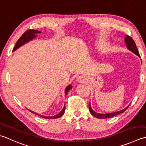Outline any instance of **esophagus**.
Returning a JSON list of instances; mask_svg holds the SVG:
<instances>
[{
    "instance_id": "1",
    "label": "esophagus",
    "mask_w": 146,
    "mask_h": 146,
    "mask_svg": "<svg viewBox=\"0 0 146 146\" xmlns=\"http://www.w3.org/2000/svg\"><path fill=\"white\" fill-rule=\"evenodd\" d=\"M85 78L82 76H80L78 77V78H77V80H78V82H80V83L84 82L85 81Z\"/></svg>"
}]
</instances>
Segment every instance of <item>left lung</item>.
Returning a JSON list of instances; mask_svg holds the SVG:
<instances>
[{
  "mask_svg": "<svg viewBox=\"0 0 146 146\" xmlns=\"http://www.w3.org/2000/svg\"><path fill=\"white\" fill-rule=\"evenodd\" d=\"M125 44H126V45H127V48H128V50H130V51H132V52H133L134 54H136L137 56H138L139 58H141V56H140V54H139V50L137 49V48L135 43V42H134L132 38V37H130V36H128V35H126V36H125ZM130 104L128 105L127 107L125 108V109L122 110L121 111H116V112L111 113H106V114H101V113H98L95 112V111H94L92 109V108H91L90 102H89V104H88V108H89L90 113L92 114V115L94 116H95L96 118L104 119V118H111V117L115 116H116L117 115H119V114L123 113L125 110L127 109V108H128V106H130Z\"/></svg>",
  "mask_w": 146,
  "mask_h": 146,
  "instance_id": "8db88e82",
  "label": "left lung"
}]
</instances>
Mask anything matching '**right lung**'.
<instances>
[{
  "label": "right lung",
  "instance_id": "1",
  "mask_svg": "<svg viewBox=\"0 0 146 146\" xmlns=\"http://www.w3.org/2000/svg\"><path fill=\"white\" fill-rule=\"evenodd\" d=\"M42 33L41 31H38V30H28L27 31H26L25 32L23 33V35L21 37H20V38L18 39V42H16L15 46H14V47L13 48V51L16 50V49H18L19 47L22 46L23 45H24L25 44H26V43H27L29 41L31 40H33V38H35L36 37V33ZM71 88H72V85H69L68 87H66V88H65L66 96V94L68 93V92H69V91L70 90V89H71ZM29 110L30 112H31L32 113H35L38 116L42 117V118H46V119H55V118H59V117H61V116H62V115H63L64 113V111H65V105L64 106L63 109L62 110L61 112L58 113V115H56L55 116H43V115H39V114L34 112V111H31L30 110Z\"/></svg>",
  "mask_w": 146,
  "mask_h": 146
}]
</instances>
